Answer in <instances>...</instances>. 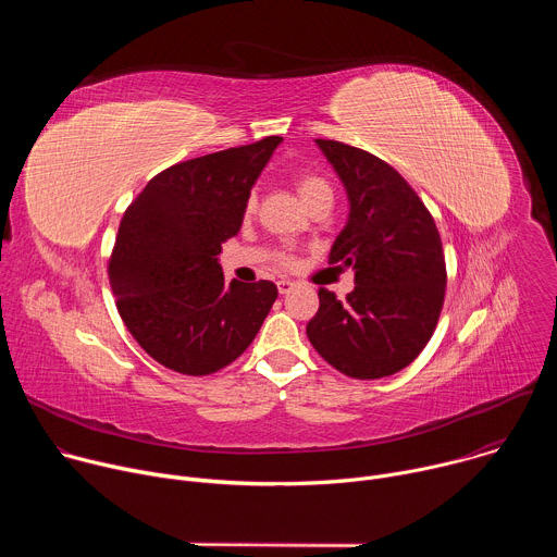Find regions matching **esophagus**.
<instances>
[{
  "mask_svg": "<svg viewBox=\"0 0 557 557\" xmlns=\"http://www.w3.org/2000/svg\"><path fill=\"white\" fill-rule=\"evenodd\" d=\"M293 288H295V282H290V280H280V282H277V290H280L282 295L290 293Z\"/></svg>",
  "mask_w": 557,
  "mask_h": 557,
  "instance_id": "1",
  "label": "esophagus"
}]
</instances>
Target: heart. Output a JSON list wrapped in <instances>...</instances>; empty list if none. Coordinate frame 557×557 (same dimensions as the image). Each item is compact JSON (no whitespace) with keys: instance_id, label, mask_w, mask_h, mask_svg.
<instances>
[{"instance_id":"obj_1","label":"heart","mask_w":557,"mask_h":557,"mask_svg":"<svg viewBox=\"0 0 557 557\" xmlns=\"http://www.w3.org/2000/svg\"><path fill=\"white\" fill-rule=\"evenodd\" d=\"M297 191H299V198L304 200V205L317 200V198H324V196H331L333 198V189L331 185L320 178V176H312V174H304L299 181H297ZM256 209V196H251L247 200V211H253Z\"/></svg>"}]
</instances>
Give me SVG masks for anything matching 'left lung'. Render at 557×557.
Returning a JSON list of instances; mask_svg holds the SVG:
<instances>
[{
	"mask_svg": "<svg viewBox=\"0 0 557 557\" xmlns=\"http://www.w3.org/2000/svg\"><path fill=\"white\" fill-rule=\"evenodd\" d=\"M348 196V220L329 262L352 267L344 301L320 288L306 326L312 348L352 379L410 366L430 342L445 297L438 228L417 191L381 158L337 140H314Z\"/></svg>",
	"mask_w": 557,
	"mask_h": 557,
	"instance_id": "1",
	"label": "left lung"
}]
</instances>
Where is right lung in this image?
Listing matches in <instances>:
<instances>
[{
    "instance_id": "obj_1",
    "label": "right lung",
    "mask_w": 557,
    "mask_h": 557,
    "mask_svg": "<svg viewBox=\"0 0 557 557\" xmlns=\"http://www.w3.org/2000/svg\"><path fill=\"white\" fill-rule=\"evenodd\" d=\"M282 136L178 163L153 176L121 220L110 284L140 348L181 374L218 372L256 339L277 299L269 280H224L222 245Z\"/></svg>"
}]
</instances>
